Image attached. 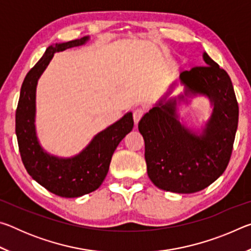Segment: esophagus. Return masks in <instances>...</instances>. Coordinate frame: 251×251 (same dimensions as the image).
Instances as JSON below:
<instances>
[{
	"mask_svg": "<svg viewBox=\"0 0 251 251\" xmlns=\"http://www.w3.org/2000/svg\"><path fill=\"white\" fill-rule=\"evenodd\" d=\"M145 112H146L145 108H143V107H137V108L134 109L133 118H134L135 124H138V122L141 121V118L144 116V114H145Z\"/></svg>",
	"mask_w": 251,
	"mask_h": 251,
	"instance_id": "esophagus-1",
	"label": "esophagus"
}]
</instances>
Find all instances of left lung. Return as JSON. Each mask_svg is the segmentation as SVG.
Listing matches in <instances>:
<instances>
[{
  "label": "left lung",
  "mask_w": 251,
  "mask_h": 251,
  "mask_svg": "<svg viewBox=\"0 0 251 251\" xmlns=\"http://www.w3.org/2000/svg\"><path fill=\"white\" fill-rule=\"evenodd\" d=\"M205 66L181 72L185 96L205 95L214 109L201 136L177 120L176 99L160 100L138 123L147 174L166 192H201L223 175L232 152L239 107L227 72L203 53ZM184 100V95L178 97Z\"/></svg>",
  "instance_id": "1"
}]
</instances>
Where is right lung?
Wrapping results in <instances>:
<instances>
[{
    "instance_id": "right-lung-1",
    "label": "right lung",
    "mask_w": 251,
    "mask_h": 251,
    "mask_svg": "<svg viewBox=\"0 0 251 251\" xmlns=\"http://www.w3.org/2000/svg\"><path fill=\"white\" fill-rule=\"evenodd\" d=\"M88 40L53 44L28 72L21 87L15 114V133L21 158L34 180L59 197L74 198L94 192L107 175L112 156L118 144L133 129L134 120L127 113L120 121L97 134L84 151L72 158H58L41 147L35 131V92L40 76L55 52L83 45Z\"/></svg>"
}]
</instances>
